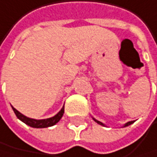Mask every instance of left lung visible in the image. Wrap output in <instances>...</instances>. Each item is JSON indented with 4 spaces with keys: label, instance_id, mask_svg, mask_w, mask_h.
<instances>
[{
    "label": "left lung",
    "instance_id": "obj_1",
    "mask_svg": "<svg viewBox=\"0 0 157 157\" xmlns=\"http://www.w3.org/2000/svg\"><path fill=\"white\" fill-rule=\"evenodd\" d=\"M92 118H93V117H92ZM93 120L96 122V123H98L99 124H101V126H104V127H105V124H104V123H101V122H100V121H98V120H96L95 118H93ZM132 123H134L133 121H130V122H128V123H126V124H124V126H123V128H124V127H128V126H129V124H132Z\"/></svg>",
    "mask_w": 157,
    "mask_h": 157
}]
</instances>
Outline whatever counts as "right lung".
<instances>
[{"label": "right lung", "instance_id": "right-lung-1", "mask_svg": "<svg viewBox=\"0 0 157 157\" xmlns=\"http://www.w3.org/2000/svg\"><path fill=\"white\" fill-rule=\"evenodd\" d=\"M13 111L15 113V115L17 116V118L21 120L23 123H25L28 126L31 127V128H49L52 126H55L56 123L59 122V120L62 118L63 113H64V106L60 109V111L56 114L53 117H51V118L48 119H42V120H36V119H33V118H29V117L25 116L24 114H22L21 112L18 111L17 109H15L13 106H11Z\"/></svg>", "mask_w": 157, "mask_h": 157}]
</instances>
